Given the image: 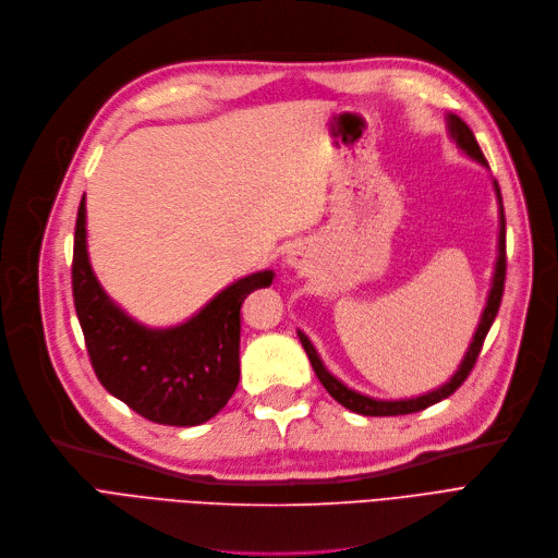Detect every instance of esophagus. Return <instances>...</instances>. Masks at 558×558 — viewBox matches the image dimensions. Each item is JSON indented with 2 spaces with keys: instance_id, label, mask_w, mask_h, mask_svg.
Masks as SVG:
<instances>
[{
  "instance_id": "esophagus-1",
  "label": "esophagus",
  "mask_w": 558,
  "mask_h": 558,
  "mask_svg": "<svg viewBox=\"0 0 558 558\" xmlns=\"http://www.w3.org/2000/svg\"><path fill=\"white\" fill-rule=\"evenodd\" d=\"M284 262H287L289 269H296V271H307V266H310L307 253H305V248H301V246H294L292 251H289L287 257H284Z\"/></svg>"
}]
</instances>
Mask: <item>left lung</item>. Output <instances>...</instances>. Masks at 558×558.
I'll list each match as a JSON object with an SVG mask.
<instances>
[{
    "label": "left lung",
    "mask_w": 558,
    "mask_h": 558,
    "mask_svg": "<svg viewBox=\"0 0 558 558\" xmlns=\"http://www.w3.org/2000/svg\"><path fill=\"white\" fill-rule=\"evenodd\" d=\"M447 134L449 138L456 143V148L463 153L465 157H470L472 161L481 163L483 168H490L486 157H483L478 143L472 134V130L460 120L456 113H447ZM493 180V189H495V196H497V207H499V232H497V259H495V269H493V280H490V292H488V299H486V305H483V312H481V319H478V326L472 335V342L463 355V360H460L458 369L453 372V376L442 383L440 387H435V390H428L420 397H408V399H376V397H369V395H362L357 390H353V387H349L347 383L339 380L332 372H328V367L324 365V360L319 355V351L314 349V344L310 342V337L299 330V339L301 344L312 362V369L314 374H317V378L322 380V385L328 390V395L337 401L342 403L347 410H351V413H357V415H365V417H392V415H410V413H420V410L438 403L447 397H451L460 385L465 383V378L470 376L474 362L481 353V347H483V339H486L495 317H497V310H499V303H501V294H504V278H506V219H504V205H501V191H499V184L495 178Z\"/></svg>",
    "instance_id": "obj_1"
}]
</instances>
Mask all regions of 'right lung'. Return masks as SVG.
<instances>
[{
  "mask_svg": "<svg viewBox=\"0 0 558 558\" xmlns=\"http://www.w3.org/2000/svg\"><path fill=\"white\" fill-rule=\"evenodd\" d=\"M276 274L234 280L175 326L153 328L120 307L95 276L86 244V193L77 211L72 296L95 376L141 417L198 426L230 401L239 385L241 303Z\"/></svg>",
  "mask_w": 558,
  "mask_h": 558,
  "instance_id": "right-lung-1",
  "label": "right lung"
}]
</instances>
